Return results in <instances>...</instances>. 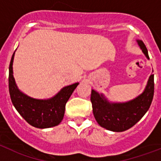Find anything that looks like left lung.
Masks as SVG:
<instances>
[{
  "instance_id": "left-lung-1",
  "label": "left lung",
  "mask_w": 161,
  "mask_h": 161,
  "mask_svg": "<svg viewBox=\"0 0 161 161\" xmlns=\"http://www.w3.org/2000/svg\"><path fill=\"white\" fill-rule=\"evenodd\" d=\"M147 59L148 52L142 40H136ZM154 95V74L148 78L147 85L141 94L125 102H110L103 93L94 89L91 93V102L94 118L97 123L106 130L122 132L128 130L147 113Z\"/></svg>"
}]
</instances>
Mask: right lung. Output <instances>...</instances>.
Returning a JSON list of instances; mask_svg holds the SVG:
<instances>
[{
  "label": "right lung",
  "mask_w": 161,
  "mask_h": 161,
  "mask_svg": "<svg viewBox=\"0 0 161 161\" xmlns=\"http://www.w3.org/2000/svg\"><path fill=\"white\" fill-rule=\"evenodd\" d=\"M14 52L8 68V90L11 101L20 115L30 125L37 128H50L57 126L63 120L65 105L79 83L62 88L54 97L47 99H36L25 94L17 86L13 72Z\"/></svg>",
  "instance_id": "1"
}]
</instances>
